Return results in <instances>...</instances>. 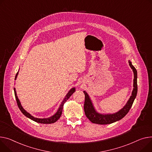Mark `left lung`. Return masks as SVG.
Listing matches in <instances>:
<instances>
[{"label": "left lung", "mask_w": 152, "mask_h": 152, "mask_svg": "<svg viewBox=\"0 0 152 152\" xmlns=\"http://www.w3.org/2000/svg\"><path fill=\"white\" fill-rule=\"evenodd\" d=\"M129 65L130 67L133 69L134 73V88L132 92V95L130 96L126 104L122 109L119 110L118 113L113 114L106 115L96 113L88 94L86 93V92L84 91V93L85 94V102L84 106L85 114L86 117L90 120V121H91L92 123L100 125H107L113 124L116 122V121L120 120V119L124 118L129 112V110L133 105L137 92V71L134 66L131 64V62L130 61H129Z\"/></svg>", "instance_id": "8db88e82"}]
</instances>
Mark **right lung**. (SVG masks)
<instances>
[{
  "label": "right lung",
  "instance_id": "right-lung-1",
  "mask_svg": "<svg viewBox=\"0 0 152 152\" xmlns=\"http://www.w3.org/2000/svg\"><path fill=\"white\" fill-rule=\"evenodd\" d=\"M18 73H16V77H15V79L17 77V75H18ZM14 91H15V98H16V103H17V104L18 106V107L19 109H20V110L21 111V113L25 115L27 117L29 118L30 119H31L34 121H35V122H37V123H39V124H53L54 122H56V121H57L59 118L60 117V116H61L62 115V109H63V106H64V103L66 102V100L68 99V98L71 96V95H72L75 92V88H72V89H71L69 92L67 94V95H66L65 98H64V101L62 102V103H61V104H60V107H59V109H58L57 112L56 113V114H55L54 115H53L52 117H50L49 118H35L34 117L32 116L31 115H30L29 113H28L27 112H26V111L23 108L22 106L21 105V103H20V102L19 99L18 98L17 96H16V90H15V88H14Z\"/></svg>",
  "mask_w": 152,
  "mask_h": 152
}]
</instances>
